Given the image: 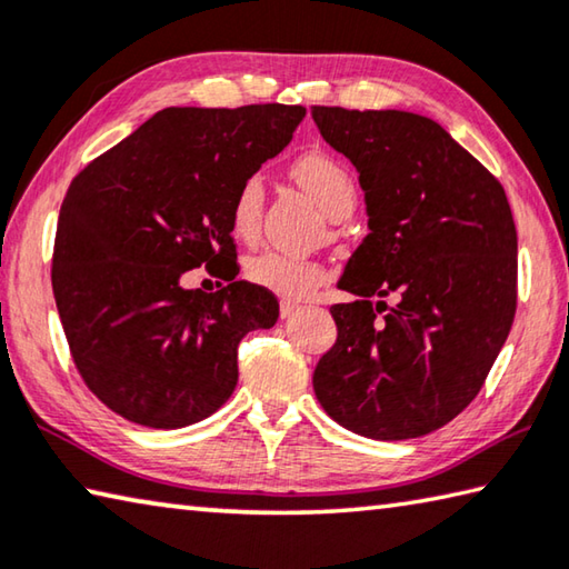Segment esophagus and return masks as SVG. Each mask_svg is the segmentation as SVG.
Instances as JSON below:
<instances>
[{
  "label": "esophagus",
  "instance_id": "1",
  "mask_svg": "<svg viewBox=\"0 0 569 569\" xmlns=\"http://www.w3.org/2000/svg\"><path fill=\"white\" fill-rule=\"evenodd\" d=\"M301 311V306L293 303V301H281V318H291Z\"/></svg>",
  "mask_w": 569,
  "mask_h": 569
}]
</instances>
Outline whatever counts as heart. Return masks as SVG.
<instances>
[{"instance_id": "heart-1", "label": "heart", "mask_w": 569, "mask_h": 569, "mask_svg": "<svg viewBox=\"0 0 569 569\" xmlns=\"http://www.w3.org/2000/svg\"><path fill=\"white\" fill-rule=\"evenodd\" d=\"M293 179L311 193V199L323 209L330 219L340 213H350L356 206V181L343 161L330 157L328 151L311 149L291 163ZM263 211V183L261 177H246L236 189L231 203V229L243 241H251ZM246 281L266 288L288 301L311 296L326 281V268L311 258L261 251L249 256L243 263Z\"/></svg>"}]
</instances>
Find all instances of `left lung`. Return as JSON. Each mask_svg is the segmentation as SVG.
Here are the masks:
<instances>
[{
	"label": "left lung",
	"mask_w": 569,
	"mask_h": 569,
	"mask_svg": "<svg viewBox=\"0 0 569 569\" xmlns=\"http://www.w3.org/2000/svg\"><path fill=\"white\" fill-rule=\"evenodd\" d=\"M311 117L358 169L370 229L338 283L358 301L330 308L338 340L316 366V398L358 436H428L470 406L512 328L508 196L420 113L311 107Z\"/></svg>",
	"instance_id": "obj_1"
}]
</instances>
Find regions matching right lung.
I'll return each mask as SVG.
<instances>
[{"mask_svg":"<svg viewBox=\"0 0 569 569\" xmlns=\"http://www.w3.org/2000/svg\"><path fill=\"white\" fill-rule=\"evenodd\" d=\"M303 117L286 104L169 107L71 181L51 288L81 380L117 416L173 430L231 398L241 338L278 320L271 291L236 281L231 203ZM201 264L230 286L183 289Z\"/></svg>","mask_w":569,"mask_h":569,"instance_id":"right-lung-1","label":"right lung"}]
</instances>
